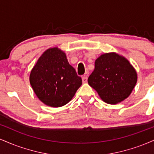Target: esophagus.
I'll list each match as a JSON object with an SVG mask.
<instances>
[{
  "instance_id": "1",
  "label": "esophagus",
  "mask_w": 154,
  "mask_h": 154,
  "mask_svg": "<svg viewBox=\"0 0 154 154\" xmlns=\"http://www.w3.org/2000/svg\"><path fill=\"white\" fill-rule=\"evenodd\" d=\"M82 82L83 83H85V82H87V81H88V77H87V75H84L82 77Z\"/></svg>"
}]
</instances>
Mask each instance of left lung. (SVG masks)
Listing matches in <instances>:
<instances>
[{"instance_id": "obj_1", "label": "left lung", "mask_w": 154, "mask_h": 154, "mask_svg": "<svg viewBox=\"0 0 154 154\" xmlns=\"http://www.w3.org/2000/svg\"><path fill=\"white\" fill-rule=\"evenodd\" d=\"M137 79V72L128 59L116 53H108L95 60L88 82L104 102L116 104L131 94Z\"/></svg>"}]
</instances>
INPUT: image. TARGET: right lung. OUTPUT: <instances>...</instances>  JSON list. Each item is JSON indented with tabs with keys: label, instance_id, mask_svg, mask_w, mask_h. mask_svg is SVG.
I'll return each mask as SVG.
<instances>
[{
	"label": "right lung",
	"instance_id": "right-lung-1",
	"mask_svg": "<svg viewBox=\"0 0 154 154\" xmlns=\"http://www.w3.org/2000/svg\"><path fill=\"white\" fill-rule=\"evenodd\" d=\"M29 82L39 99L51 107L66 105L82 85V79L69 63L65 53L56 47L48 49L39 58Z\"/></svg>",
	"mask_w": 154,
	"mask_h": 154
}]
</instances>
